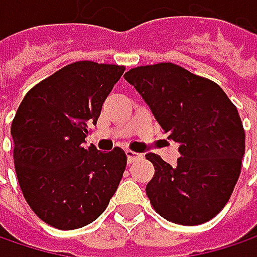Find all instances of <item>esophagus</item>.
Returning a JSON list of instances; mask_svg holds the SVG:
<instances>
[{"mask_svg":"<svg viewBox=\"0 0 257 257\" xmlns=\"http://www.w3.org/2000/svg\"><path fill=\"white\" fill-rule=\"evenodd\" d=\"M126 158H128L129 164H132V162H135L137 159H140L141 155H140V153H135V152H132V150H126Z\"/></svg>","mask_w":257,"mask_h":257,"instance_id":"esophagus-1","label":"esophagus"}]
</instances>
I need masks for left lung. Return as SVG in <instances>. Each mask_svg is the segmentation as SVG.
Returning a JSON list of instances; mask_svg holds the SVG:
<instances>
[{
  "mask_svg": "<svg viewBox=\"0 0 257 257\" xmlns=\"http://www.w3.org/2000/svg\"><path fill=\"white\" fill-rule=\"evenodd\" d=\"M123 77L180 144L174 167L146 155L155 167L146 186L150 204L177 225L211 220L229 201L241 173L245 134L236 107L217 83L171 62L137 67Z\"/></svg>",
  "mask_w": 257,
  "mask_h": 257,
  "instance_id": "1",
  "label": "left lung"
}]
</instances>
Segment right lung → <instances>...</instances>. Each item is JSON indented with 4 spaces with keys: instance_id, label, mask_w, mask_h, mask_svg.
I'll use <instances>...</instances> for the list:
<instances>
[{
    "instance_id": "add662e5",
    "label": "right lung",
    "mask_w": 257,
    "mask_h": 257,
    "mask_svg": "<svg viewBox=\"0 0 257 257\" xmlns=\"http://www.w3.org/2000/svg\"><path fill=\"white\" fill-rule=\"evenodd\" d=\"M125 67L73 62L25 95L12 122L18 180L31 210L47 225L71 231L98 219L114 195L126 155L84 147L89 126Z\"/></svg>"
}]
</instances>
